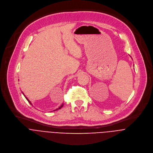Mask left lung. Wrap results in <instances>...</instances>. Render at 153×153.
Wrapping results in <instances>:
<instances>
[{"instance_id": "8db88e82", "label": "left lung", "mask_w": 153, "mask_h": 153, "mask_svg": "<svg viewBox=\"0 0 153 153\" xmlns=\"http://www.w3.org/2000/svg\"><path fill=\"white\" fill-rule=\"evenodd\" d=\"M130 57H131V56H130Z\"/></svg>"}]
</instances>
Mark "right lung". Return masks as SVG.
Instances as JSON below:
<instances>
[{
    "mask_svg": "<svg viewBox=\"0 0 153 153\" xmlns=\"http://www.w3.org/2000/svg\"><path fill=\"white\" fill-rule=\"evenodd\" d=\"M23 94H24V93H23ZM24 96H25V98H26V99H27V100H28V102H29V103H30V104H31V105H32V103H31V102H30V100H28V98H27V97H26V96H25V95H24ZM63 103H62V105H60V106H59V108H57V109H56V110H54V111H57V110H60V108H62V107H63Z\"/></svg>",
    "mask_w": 153,
    "mask_h": 153,
    "instance_id": "obj_1",
    "label": "right lung"
}]
</instances>
